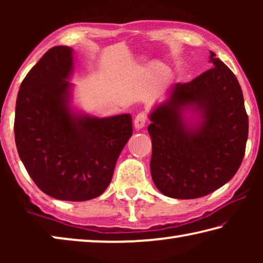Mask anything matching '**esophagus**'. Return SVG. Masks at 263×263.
<instances>
[{"instance_id": "obj_1", "label": "esophagus", "mask_w": 263, "mask_h": 263, "mask_svg": "<svg viewBox=\"0 0 263 263\" xmlns=\"http://www.w3.org/2000/svg\"><path fill=\"white\" fill-rule=\"evenodd\" d=\"M146 121H147V115H146L145 112L138 114L135 118V127L137 128V130H140V128L145 126Z\"/></svg>"}]
</instances>
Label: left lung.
Segmentation results:
<instances>
[{
	"label": "left lung",
	"instance_id": "8db88e82",
	"mask_svg": "<svg viewBox=\"0 0 263 263\" xmlns=\"http://www.w3.org/2000/svg\"><path fill=\"white\" fill-rule=\"evenodd\" d=\"M213 67L176 83L171 96L149 116L151 173L164 196L193 199L206 196L232 179L242 162L248 116L241 87L232 70L211 52ZM193 106L203 121L196 129L181 111Z\"/></svg>",
	"mask_w": 263,
	"mask_h": 263
}]
</instances>
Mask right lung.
I'll return each instance as SVG.
<instances>
[{
  "instance_id": "1",
  "label": "right lung",
  "mask_w": 263,
  "mask_h": 263,
  "mask_svg": "<svg viewBox=\"0 0 263 263\" xmlns=\"http://www.w3.org/2000/svg\"><path fill=\"white\" fill-rule=\"evenodd\" d=\"M73 50L54 46L26 74L16 101L15 141L31 179L61 201L99 197L132 136L131 115L77 116L68 108Z\"/></svg>"
}]
</instances>
